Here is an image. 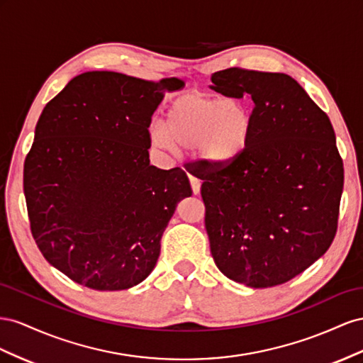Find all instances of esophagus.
<instances>
[{"mask_svg":"<svg viewBox=\"0 0 363 363\" xmlns=\"http://www.w3.org/2000/svg\"><path fill=\"white\" fill-rule=\"evenodd\" d=\"M190 184H191V191L193 194H199L201 193V181L194 176H190Z\"/></svg>","mask_w":363,"mask_h":363,"instance_id":"34e87169","label":"esophagus"}]
</instances>
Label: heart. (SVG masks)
<instances>
[{
  "label": "heart",
  "mask_w": 363,
  "mask_h": 363,
  "mask_svg": "<svg viewBox=\"0 0 363 363\" xmlns=\"http://www.w3.org/2000/svg\"><path fill=\"white\" fill-rule=\"evenodd\" d=\"M252 130L254 113L243 100L193 91L169 103L162 124H152L149 138L161 152L194 149L206 167L226 169L246 153Z\"/></svg>",
  "instance_id": "heart-1"
}]
</instances>
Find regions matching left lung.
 <instances>
[{"mask_svg":"<svg viewBox=\"0 0 363 363\" xmlns=\"http://www.w3.org/2000/svg\"><path fill=\"white\" fill-rule=\"evenodd\" d=\"M216 92L250 96L254 130L226 169H201L211 255L233 281L283 284L323 257L335 239L344 165L330 118L283 72L228 68Z\"/></svg>","mask_w":363,"mask_h":363,"instance_id":"8db88e82","label":"left lung"}]
</instances>
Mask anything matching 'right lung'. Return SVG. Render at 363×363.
<instances>
[{"label": "right lung", "instance_id": "1", "mask_svg": "<svg viewBox=\"0 0 363 363\" xmlns=\"http://www.w3.org/2000/svg\"><path fill=\"white\" fill-rule=\"evenodd\" d=\"M184 85L88 71L40 113L24 162L30 228L45 260L72 281L123 291L153 271L191 187L179 167L150 165L149 126L165 92Z\"/></svg>", "mask_w": 363, "mask_h": 363}]
</instances>
